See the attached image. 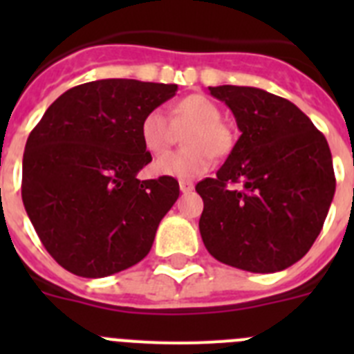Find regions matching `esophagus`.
I'll use <instances>...</instances> for the list:
<instances>
[{
    "instance_id": "obj_1",
    "label": "esophagus",
    "mask_w": 354,
    "mask_h": 354,
    "mask_svg": "<svg viewBox=\"0 0 354 354\" xmlns=\"http://www.w3.org/2000/svg\"><path fill=\"white\" fill-rule=\"evenodd\" d=\"M179 187L183 193H192L193 187H195V184H193L192 180H179Z\"/></svg>"
}]
</instances>
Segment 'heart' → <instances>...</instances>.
Segmentation results:
<instances>
[{"mask_svg": "<svg viewBox=\"0 0 354 354\" xmlns=\"http://www.w3.org/2000/svg\"><path fill=\"white\" fill-rule=\"evenodd\" d=\"M168 119L161 109H150L140 124V136L143 147L152 156L167 152L175 140V131H184V143L187 149L161 156L152 165L158 175L193 179L209 170L212 156L223 158L234 145V136L221 120V111L216 102L205 95L193 93L170 108Z\"/></svg>", "mask_w": 354, "mask_h": 354, "instance_id": "b5f03b06", "label": "heart"}]
</instances>
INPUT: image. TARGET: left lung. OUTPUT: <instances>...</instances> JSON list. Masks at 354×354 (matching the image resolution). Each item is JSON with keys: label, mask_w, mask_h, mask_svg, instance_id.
I'll return each mask as SVG.
<instances>
[{"label": "left lung", "mask_w": 354, "mask_h": 354, "mask_svg": "<svg viewBox=\"0 0 354 354\" xmlns=\"http://www.w3.org/2000/svg\"><path fill=\"white\" fill-rule=\"evenodd\" d=\"M209 92L230 108L241 136L214 179L196 184L202 241L237 270H286L314 245L335 195L326 138L283 97L234 84Z\"/></svg>", "instance_id": "8db88e82"}]
</instances>
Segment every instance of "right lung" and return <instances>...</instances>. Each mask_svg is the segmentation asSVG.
<instances>
[{"label": "right lung", "instance_id": "1", "mask_svg": "<svg viewBox=\"0 0 354 354\" xmlns=\"http://www.w3.org/2000/svg\"><path fill=\"white\" fill-rule=\"evenodd\" d=\"M175 92L177 84L90 81L62 93L28 136L24 209L46 250L71 273L109 277L152 248L179 183L136 177L152 161L140 124Z\"/></svg>", "mask_w": 354, "mask_h": 354}]
</instances>
